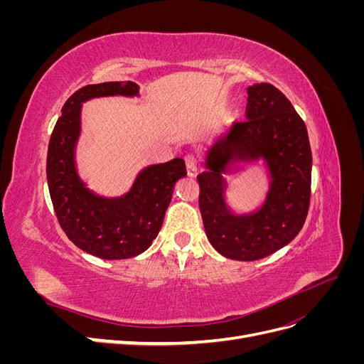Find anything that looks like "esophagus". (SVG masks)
I'll list each match as a JSON object with an SVG mask.
<instances>
[{"mask_svg": "<svg viewBox=\"0 0 364 364\" xmlns=\"http://www.w3.org/2000/svg\"><path fill=\"white\" fill-rule=\"evenodd\" d=\"M185 164H186V174L190 178H194L197 174V167H199V162H197V158L194 155H188L185 158Z\"/></svg>", "mask_w": 364, "mask_h": 364, "instance_id": "1", "label": "esophagus"}]
</instances>
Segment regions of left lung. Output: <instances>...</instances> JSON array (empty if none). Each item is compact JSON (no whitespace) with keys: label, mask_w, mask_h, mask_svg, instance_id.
<instances>
[{"label":"left lung","mask_w":364,"mask_h":364,"mask_svg":"<svg viewBox=\"0 0 364 364\" xmlns=\"http://www.w3.org/2000/svg\"><path fill=\"white\" fill-rule=\"evenodd\" d=\"M262 160L269 190L253 212L235 213L225 202L226 173ZM311 147L302 118L270 83L247 87L246 119L206 151L199 206L213 247L229 259L255 261L287 246L299 234L310 206Z\"/></svg>","instance_id":"8db88e82"}]
</instances>
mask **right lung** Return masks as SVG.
Segmentation results:
<instances>
[{"label":"right lung","mask_w":364,"mask_h":364,"mask_svg":"<svg viewBox=\"0 0 364 364\" xmlns=\"http://www.w3.org/2000/svg\"><path fill=\"white\" fill-rule=\"evenodd\" d=\"M139 97L135 82L83 86L62 107L50 138L47 181L59 225L73 243L103 259L134 258L159 234L174 185L186 176L182 158L142 168L130 190L105 197L87 188L75 164L82 132V105L100 97Z\"/></svg>","instance_id":"right-lung-1"}]
</instances>
